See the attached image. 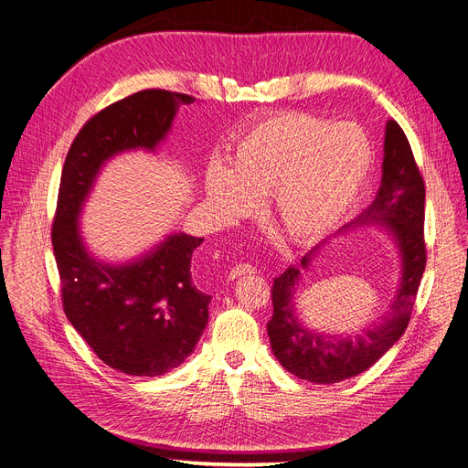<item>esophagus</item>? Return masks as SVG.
Segmentation results:
<instances>
[{
	"label": "esophagus",
	"instance_id": "esophagus-1",
	"mask_svg": "<svg viewBox=\"0 0 468 468\" xmlns=\"http://www.w3.org/2000/svg\"><path fill=\"white\" fill-rule=\"evenodd\" d=\"M256 273V267L250 265V263H237L231 271H229V279H237V277H242V275H252Z\"/></svg>",
	"mask_w": 468,
	"mask_h": 468
}]
</instances>
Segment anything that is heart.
<instances>
[{"mask_svg": "<svg viewBox=\"0 0 468 468\" xmlns=\"http://www.w3.org/2000/svg\"><path fill=\"white\" fill-rule=\"evenodd\" d=\"M372 145L353 122L305 112L265 117L244 133L231 166L212 161L205 175L208 203L228 219L249 216L256 197L265 214L293 244L330 233L355 205L372 168Z\"/></svg>", "mask_w": 468, "mask_h": 468, "instance_id": "heart-1", "label": "heart"}]
</instances>
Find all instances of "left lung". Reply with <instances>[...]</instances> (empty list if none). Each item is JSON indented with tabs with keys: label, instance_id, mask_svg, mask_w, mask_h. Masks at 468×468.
<instances>
[{
	"label": "left lung",
	"instance_id": "obj_1",
	"mask_svg": "<svg viewBox=\"0 0 468 468\" xmlns=\"http://www.w3.org/2000/svg\"><path fill=\"white\" fill-rule=\"evenodd\" d=\"M383 152V176L378 197L362 216L343 228L381 226L399 244L402 279L383 323L349 337L318 334L302 326L293 309V293L302 279V269L309 267L311 256L318 247L302 258V267H288L273 281V316L267 323L273 355L290 374L316 385L355 378L395 346L408 328L425 271V182L404 131L392 119L387 121L385 127Z\"/></svg>",
	"mask_w": 468,
	"mask_h": 468
}]
</instances>
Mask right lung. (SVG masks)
<instances>
[{"mask_svg": "<svg viewBox=\"0 0 468 468\" xmlns=\"http://www.w3.org/2000/svg\"><path fill=\"white\" fill-rule=\"evenodd\" d=\"M193 101L189 94L147 89L113 102L78 133L60 176L53 250L64 313L98 358L136 378L180 366L203 335L210 296L191 281V256L203 239L168 235L145 256L108 265L87 252L78 218L102 165L138 147L154 152L178 108Z\"/></svg>", "mask_w": 468, "mask_h": 468, "instance_id": "1", "label": "right lung"}]
</instances>
